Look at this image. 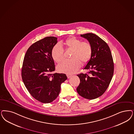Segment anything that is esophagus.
Returning a JSON list of instances; mask_svg holds the SVG:
<instances>
[{
  "instance_id": "34e87169",
  "label": "esophagus",
  "mask_w": 134,
  "mask_h": 134,
  "mask_svg": "<svg viewBox=\"0 0 134 134\" xmlns=\"http://www.w3.org/2000/svg\"><path fill=\"white\" fill-rule=\"evenodd\" d=\"M66 75H67V77L68 78H70L72 76V75H70V74H67Z\"/></svg>"
}]
</instances>
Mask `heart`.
Here are the masks:
<instances>
[{"label":"heart","mask_w":134,"mask_h":134,"mask_svg":"<svg viewBox=\"0 0 134 134\" xmlns=\"http://www.w3.org/2000/svg\"><path fill=\"white\" fill-rule=\"evenodd\" d=\"M67 48L72 50L71 59L64 60L57 66V70L61 73L73 74L81 67L82 62L86 64L92 55V45L88 42H83L76 37H70L64 42ZM51 56L57 63H59L64 58V51L61 46L57 44L51 51Z\"/></svg>","instance_id":"1"}]
</instances>
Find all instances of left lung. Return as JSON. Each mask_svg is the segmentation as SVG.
Listing matches in <instances>:
<instances>
[{
	"label": "left lung",
	"mask_w": 134,
	"mask_h": 134,
	"mask_svg": "<svg viewBox=\"0 0 134 134\" xmlns=\"http://www.w3.org/2000/svg\"><path fill=\"white\" fill-rule=\"evenodd\" d=\"M92 45V55L83 69L88 74L77 75L80 83L77 88L80 96L88 99L100 97L106 91L114 73V63L110 49L101 38L92 33L81 35Z\"/></svg>",
	"instance_id": "left-lung-1"
}]
</instances>
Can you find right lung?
<instances>
[{
    "mask_svg": "<svg viewBox=\"0 0 134 134\" xmlns=\"http://www.w3.org/2000/svg\"><path fill=\"white\" fill-rule=\"evenodd\" d=\"M57 38L46 37L30 46L24 58L22 78L32 97L44 103H51L58 96L61 84L67 79L55 70L51 51Z\"/></svg>",
    "mask_w": 134,
    "mask_h": 134,
    "instance_id": "right-lung-1",
    "label": "right lung"
}]
</instances>
